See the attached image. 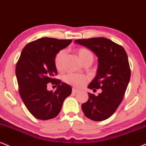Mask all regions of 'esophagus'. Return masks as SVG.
<instances>
[{
    "mask_svg": "<svg viewBox=\"0 0 146 146\" xmlns=\"http://www.w3.org/2000/svg\"><path fill=\"white\" fill-rule=\"evenodd\" d=\"M72 92H73V94H76V93L79 92V90H76L75 88H73V89H72Z\"/></svg>",
    "mask_w": 146,
    "mask_h": 146,
    "instance_id": "1",
    "label": "esophagus"
}]
</instances>
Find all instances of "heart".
Returning <instances> with one entry per match:
<instances>
[{"mask_svg":"<svg viewBox=\"0 0 146 146\" xmlns=\"http://www.w3.org/2000/svg\"><path fill=\"white\" fill-rule=\"evenodd\" d=\"M79 57L81 59V60L82 62H84L85 61H86L87 60H92L93 61L94 59V56L92 52L90 51L86 48H83V47H81L79 48L77 50ZM64 56H65V51L64 50H60L57 54H56L55 57L54 59V66L56 69L58 71H61L63 68V62H64ZM64 82L66 84H69V85L73 86L75 88H82L85 85V84L86 83L87 81L88 80V78H87L85 75H79L77 73H68L64 77Z\"/></svg>","mask_w":146,"mask_h":146,"instance_id":"1","label":"heart"}]
</instances>
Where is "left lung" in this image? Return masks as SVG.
Instances as JSON below:
<instances>
[{"label": "left lung", "instance_id": "obj_1", "mask_svg": "<svg viewBox=\"0 0 146 146\" xmlns=\"http://www.w3.org/2000/svg\"><path fill=\"white\" fill-rule=\"evenodd\" d=\"M98 56L97 73L88 85L91 90L101 88L99 95L88 93L89 99L82 105L88 118L103 121L113 115L123 99L130 78L131 68L124 47L108 38L95 37L77 39Z\"/></svg>", "mask_w": 146, "mask_h": 146}]
</instances>
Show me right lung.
Segmentation results:
<instances>
[{
    "label": "right lung",
    "instance_id": "1",
    "mask_svg": "<svg viewBox=\"0 0 146 146\" xmlns=\"http://www.w3.org/2000/svg\"><path fill=\"white\" fill-rule=\"evenodd\" d=\"M71 42V39L44 37L23 48L15 66V75L21 99L36 118L47 120L56 117L64 99L71 95L72 88L54 78L58 74L54 59ZM48 83L57 86L55 92L46 90Z\"/></svg>",
    "mask_w": 146,
    "mask_h": 146
}]
</instances>
